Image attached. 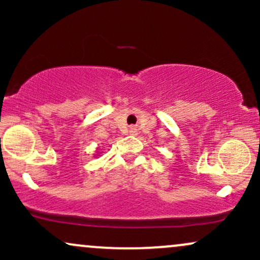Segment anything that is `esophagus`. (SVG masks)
Returning <instances> with one entry per match:
<instances>
[{"label": "esophagus", "instance_id": "34e87169", "mask_svg": "<svg viewBox=\"0 0 260 260\" xmlns=\"http://www.w3.org/2000/svg\"><path fill=\"white\" fill-rule=\"evenodd\" d=\"M129 133L134 134V133H136V129H134V128H129Z\"/></svg>", "mask_w": 260, "mask_h": 260}]
</instances>
